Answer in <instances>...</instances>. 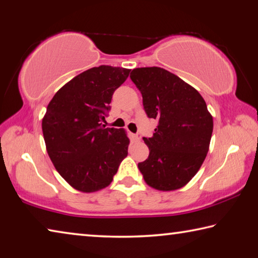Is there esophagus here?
<instances>
[{"mask_svg": "<svg viewBox=\"0 0 258 258\" xmlns=\"http://www.w3.org/2000/svg\"><path fill=\"white\" fill-rule=\"evenodd\" d=\"M141 134H134L133 135V140H134V141H137V142H140V141H141Z\"/></svg>", "mask_w": 258, "mask_h": 258, "instance_id": "1", "label": "esophagus"}]
</instances>
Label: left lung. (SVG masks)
I'll return each mask as SVG.
<instances>
[{
    "mask_svg": "<svg viewBox=\"0 0 258 258\" xmlns=\"http://www.w3.org/2000/svg\"><path fill=\"white\" fill-rule=\"evenodd\" d=\"M131 80L143 98L149 118L158 119L151 138H143L149 157L138 167L149 186L174 191L202 167L213 133V116L195 87L160 67L135 68Z\"/></svg>",
    "mask_w": 258,
    "mask_h": 258,
    "instance_id": "1",
    "label": "left lung"
}]
</instances>
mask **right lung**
<instances>
[{
    "instance_id": "1",
    "label": "right lung",
    "mask_w": 258,
    "mask_h": 258,
    "mask_svg": "<svg viewBox=\"0 0 258 258\" xmlns=\"http://www.w3.org/2000/svg\"><path fill=\"white\" fill-rule=\"evenodd\" d=\"M131 69L99 66L66 83L47 104L42 131L47 155L69 185L90 194L112 182L127 156L124 128H104L112 94Z\"/></svg>"
}]
</instances>
